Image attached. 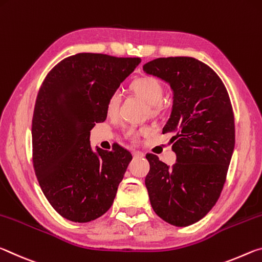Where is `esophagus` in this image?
<instances>
[{
    "label": "esophagus",
    "mask_w": 262,
    "mask_h": 262,
    "mask_svg": "<svg viewBox=\"0 0 262 262\" xmlns=\"http://www.w3.org/2000/svg\"><path fill=\"white\" fill-rule=\"evenodd\" d=\"M132 154H134L135 158H141V157H144V154L141 153V152H139V151H134V152H132Z\"/></svg>",
    "instance_id": "1"
}]
</instances>
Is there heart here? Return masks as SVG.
Returning <instances> with one entry per match:
<instances>
[{"instance_id":"obj_1","label":"heart","mask_w":262,"mask_h":262,"mask_svg":"<svg viewBox=\"0 0 262 262\" xmlns=\"http://www.w3.org/2000/svg\"><path fill=\"white\" fill-rule=\"evenodd\" d=\"M130 87L135 94L143 98L148 105H151L153 110H157L159 108V104L162 101V98H164L165 93L164 85L160 82V80H158L152 75H144L132 81ZM119 103H121V95H119V93L115 92L111 94L108 101H106V114L114 115L117 113ZM137 135L138 134L134 130L128 132V136L132 137V138H136Z\"/></svg>"}]
</instances>
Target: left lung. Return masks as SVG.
Returning a JSON list of instances; mask_svg holds the SVG:
<instances>
[{
  "label": "left lung",
  "instance_id": "left-lung-1",
  "mask_svg": "<svg viewBox=\"0 0 262 262\" xmlns=\"http://www.w3.org/2000/svg\"><path fill=\"white\" fill-rule=\"evenodd\" d=\"M145 73L170 85L173 106L162 134H171L177 162L167 166L147 154L145 179L154 212L175 226L207 215L220 199L234 148V116L224 83L204 62L190 57L158 58Z\"/></svg>",
  "mask_w": 262,
  "mask_h": 262
}]
</instances>
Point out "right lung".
I'll use <instances>...</instances> for the list:
<instances>
[{
	"instance_id": "obj_1",
	"label": "right lung",
	"mask_w": 262,
	"mask_h": 262,
	"mask_svg": "<svg viewBox=\"0 0 262 262\" xmlns=\"http://www.w3.org/2000/svg\"><path fill=\"white\" fill-rule=\"evenodd\" d=\"M140 58L78 53L55 65L38 92L32 118V159L45 197L75 223L96 220L114 203L132 160L117 145L91 146V130L106 118V101Z\"/></svg>"
}]
</instances>
